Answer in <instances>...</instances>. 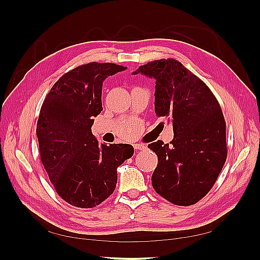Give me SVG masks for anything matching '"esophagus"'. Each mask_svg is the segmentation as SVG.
<instances>
[{
  "mask_svg": "<svg viewBox=\"0 0 260 260\" xmlns=\"http://www.w3.org/2000/svg\"><path fill=\"white\" fill-rule=\"evenodd\" d=\"M146 145L143 144V143H138V144H135V148L138 149V151H144V149H146Z\"/></svg>",
  "mask_w": 260,
  "mask_h": 260,
  "instance_id": "34e87169",
  "label": "esophagus"
}]
</instances>
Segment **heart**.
<instances>
[{
	"mask_svg": "<svg viewBox=\"0 0 260 260\" xmlns=\"http://www.w3.org/2000/svg\"><path fill=\"white\" fill-rule=\"evenodd\" d=\"M124 138L125 139H129V140H132V139H135L136 138V132H130V133H128V135H125L124 136Z\"/></svg>",
	"mask_w": 260,
	"mask_h": 260,
	"instance_id": "1",
	"label": "heart"
}]
</instances>
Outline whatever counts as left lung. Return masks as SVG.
I'll return each mask as SVG.
<instances>
[{"mask_svg":"<svg viewBox=\"0 0 260 260\" xmlns=\"http://www.w3.org/2000/svg\"><path fill=\"white\" fill-rule=\"evenodd\" d=\"M137 74L156 80L155 113L174 129L170 145L148 144L158 157L152 185L172 204L193 205L210 191L226 159L221 108L208 86L174 58L149 61Z\"/></svg>","mask_w":260,"mask_h":260,"instance_id":"1","label":"left lung"}]
</instances>
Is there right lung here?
Wrapping results in <instances>:
<instances>
[{"label":"right lung","mask_w":260,"mask_h":260,"mask_svg":"<svg viewBox=\"0 0 260 260\" xmlns=\"http://www.w3.org/2000/svg\"><path fill=\"white\" fill-rule=\"evenodd\" d=\"M125 68L96 61L78 66L54 83L41 106V161L55 191L73 206L92 208L112 195L117 168L135 153L130 144H99L91 131L103 111V81Z\"/></svg>","instance_id":"obj_1"}]
</instances>
